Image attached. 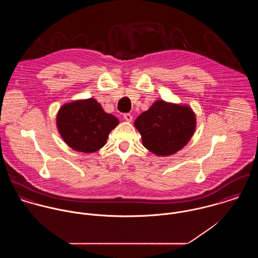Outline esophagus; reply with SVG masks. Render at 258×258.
Segmentation results:
<instances>
[{
  "instance_id": "34e87169",
  "label": "esophagus",
  "mask_w": 258,
  "mask_h": 258,
  "mask_svg": "<svg viewBox=\"0 0 258 258\" xmlns=\"http://www.w3.org/2000/svg\"><path fill=\"white\" fill-rule=\"evenodd\" d=\"M132 115L130 114V113H126V114H124V119L127 121V122H131L132 121Z\"/></svg>"
}]
</instances>
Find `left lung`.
<instances>
[{
  "mask_svg": "<svg viewBox=\"0 0 258 258\" xmlns=\"http://www.w3.org/2000/svg\"><path fill=\"white\" fill-rule=\"evenodd\" d=\"M143 146L157 156H170L188 143L195 133L196 114L187 105L157 100L134 122Z\"/></svg>",
  "mask_w": 258,
  "mask_h": 258,
  "instance_id": "left-lung-1",
  "label": "left lung"
}]
</instances>
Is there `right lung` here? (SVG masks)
Returning a JSON list of instances; mask_svg holds the SVG:
<instances>
[{"label":"right lung","mask_w":258,"mask_h":258,"mask_svg":"<svg viewBox=\"0 0 258 258\" xmlns=\"http://www.w3.org/2000/svg\"><path fill=\"white\" fill-rule=\"evenodd\" d=\"M118 124L119 120L93 98L66 103L56 115V127L63 141L82 153H93L103 147Z\"/></svg>","instance_id":"right-lung-1"}]
</instances>
